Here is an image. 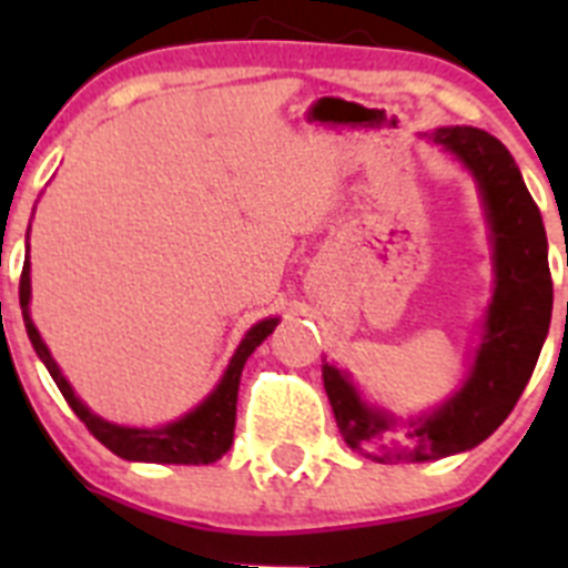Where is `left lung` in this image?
Listing matches in <instances>:
<instances>
[{"mask_svg": "<svg viewBox=\"0 0 568 568\" xmlns=\"http://www.w3.org/2000/svg\"><path fill=\"white\" fill-rule=\"evenodd\" d=\"M433 139L458 155L480 184L495 244V295L469 378L429 418L398 429L389 415L366 406L333 364L321 366L341 435L378 464L438 460L489 438L524 395L551 321L544 219L509 150L478 128H444Z\"/></svg>", "mask_w": 568, "mask_h": 568, "instance_id": "left-lung-1", "label": "left lung"}]
</instances>
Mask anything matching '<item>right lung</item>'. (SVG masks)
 Returning <instances> with one entry per match:
<instances>
[{
	"instance_id": "add662e5",
	"label": "right lung",
	"mask_w": 568,
	"mask_h": 568,
	"mask_svg": "<svg viewBox=\"0 0 568 568\" xmlns=\"http://www.w3.org/2000/svg\"><path fill=\"white\" fill-rule=\"evenodd\" d=\"M19 304H22L24 315V329H28V338L37 349L39 358L48 366L50 378L57 381L59 393L64 395V400L70 404V409L79 415L84 426L90 429V435L104 444L113 455L124 460H148V464H213V460L222 458L224 453L233 444V429H235V400H239V384H241V369L247 364V358L253 355L255 346L267 338L275 329L278 318L258 321L244 341L235 349L233 361H230L227 373H224L222 384L215 386L213 395L204 400L202 406H195L193 413L184 415L182 420L175 424L162 426V429H130V426H115L102 420L99 415H93L82 400L73 395L70 384L64 381V375L59 373L57 361L50 358L48 346H44L42 335L33 327L30 321V264L24 261L22 278H19Z\"/></svg>"
}]
</instances>
